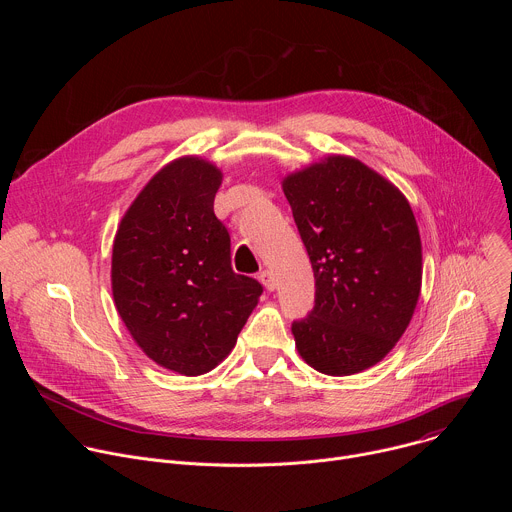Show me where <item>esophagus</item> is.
<instances>
[{
  "instance_id": "34e87169",
  "label": "esophagus",
  "mask_w": 512,
  "mask_h": 512,
  "mask_svg": "<svg viewBox=\"0 0 512 512\" xmlns=\"http://www.w3.org/2000/svg\"><path fill=\"white\" fill-rule=\"evenodd\" d=\"M259 279H261V283H263L269 291H273L275 285H277V283H275V277H273V273H271L269 269H263V271L259 273Z\"/></svg>"
}]
</instances>
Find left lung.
Wrapping results in <instances>:
<instances>
[{"mask_svg":"<svg viewBox=\"0 0 512 512\" xmlns=\"http://www.w3.org/2000/svg\"><path fill=\"white\" fill-rule=\"evenodd\" d=\"M312 261L316 300L291 324L300 356L346 377L383 360L421 291V239L401 190L356 158L328 156L283 178Z\"/></svg>","mask_w":512,"mask_h":512,"instance_id":"1","label":"left lung"}]
</instances>
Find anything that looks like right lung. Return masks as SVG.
<instances>
[{"label": "right lung", "instance_id": "right-lung-1", "mask_svg": "<svg viewBox=\"0 0 512 512\" xmlns=\"http://www.w3.org/2000/svg\"><path fill=\"white\" fill-rule=\"evenodd\" d=\"M223 172L184 156L166 164L123 214L111 259L115 308L160 367L196 377L235 346L263 294L231 267V237L214 216Z\"/></svg>", "mask_w": 512, "mask_h": 512}]
</instances>
